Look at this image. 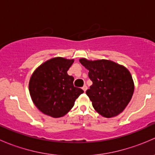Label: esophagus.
<instances>
[{
  "label": "esophagus",
  "mask_w": 155,
  "mask_h": 155,
  "mask_svg": "<svg viewBox=\"0 0 155 155\" xmlns=\"http://www.w3.org/2000/svg\"><path fill=\"white\" fill-rule=\"evenodd\" d=\"M82 89H83V91H87V85H84V86L83 87H82Z\"/></svg>",
  "instance_id": "34e87169"
}]
</instances>
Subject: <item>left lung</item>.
<instances>
[{
	"mask_svg": "<svg viewBox=\"0 0 155 155\" xmlns=\"http://www.w3.org/2000/svg\"><path fill=\"white\" fill-rule=\"evenodd\" d=\"M89 70L93 84L86 91L95 110L105 118H112L124 111L132 98L134 83L125 67L109 60L79 59Z\"/></svg>",
	"mask_w": 155,
	"mask_h": 155,
	"instance_id": "1",
	"label": "left lung"
}]
</instances>
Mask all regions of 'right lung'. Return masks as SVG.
I'll return each instance as SVG.
<instances>
[{
	"label": "right lung",
	"instance_id": "obj_1",
	"mask_svg": "<svg viewBox=\"0 0 155 155\" xmlns=\"http://www.w3.org/2000/svg\"><path fill=\"white\" fill-rule=\"evenodd\" d=\"M73 59L53 58L34 70L29 81L33 103L45 115L52 118L64 116L74 106L83 90L74 87V78L68 74Z\"/></svg>",
	"mask_w": 155,
	"mask_h": 155
}]
</instances>
